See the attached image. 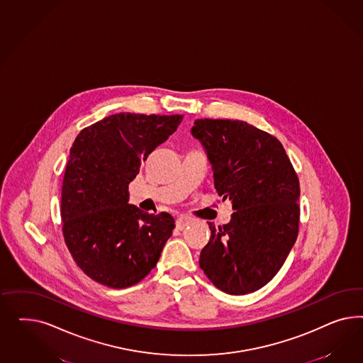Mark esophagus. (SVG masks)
I'll list each match as a JSON object with an SVG mask.
<instances>
[{"label":"esophagus","mask_w":363,"mask_h":363,"mask_svg":"<svg viewBox=\"0 0 363 363\" xmlns=\"http://www.w3.org/2000/svg\"><path fill=\"white\" fill-rule=\"evenodd\" d=\"M191 223H193L191 218H189V217H179V218L176 220L177 229H178V230H185L187 226H190Z\"/></svg>","instance_id":"1"}]
</instances>
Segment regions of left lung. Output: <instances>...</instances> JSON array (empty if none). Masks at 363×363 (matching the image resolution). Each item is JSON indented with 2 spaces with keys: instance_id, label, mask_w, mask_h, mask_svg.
Instances as JSON below:
<instances>
[{
  "instance_id": "left-lung-1",
  "label": "left lung",
  "mask_w": 363,
  "mask_h": 363,
  "mask_svg": "<svg viewBox=\"0 0 363 363\" xmlns=\"http://www.w3.org/2000/svg\"><path fill=\"white\" fill-rule=\"evenodd\" d=\"M191 134L203 145L214 187L233 209L201 252L199 266L222 291L242 296L273 279L298 237L299 179L282 143L247 122L203 118Z\"/></svg>"
}]
</instances>
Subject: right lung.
Wrapping results in <instances>:
<instances>
[{
	"mask_svg": "<svg viewBox=\"0 0 363 363\" xmlns=\"http://www.w3.org/2000/svg\"><path fill=\"white\" fill-rule=\"evenodd\" d=\"M184 116L118 113L82 129L70 147L61 191L66 246L93 281L125 289L143 281L176 228L128 203V186Z\"/></svg>",
	"mask_w": 363,
	"mask_h": 363,
	"instance_id": "right-lung-1",
	"label": "right lung"
}]
</instances>
